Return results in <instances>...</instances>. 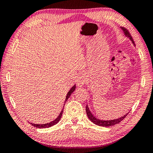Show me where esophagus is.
Masks as SVG:
<instances>
[{
  "mask_svg": "<svg viewBox=\"0 0 153 153\" xmlns=\"http://www.w3.org/2000/svg\"><path fill=\"white\" fill-rule=\"evenodd\" d=\"M86 82V74H85L84 72H82V73L79 74L78 77H77V84L79 85V86H82L84 85Z\"/></svg>",
  "mask_w": 153,
  "mask_h": 153,
  "instance_id": "esophagus-1",
  "label": "esophagus"
}]
</instances>
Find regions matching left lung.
I'll return each instance as SVG.
<instances>
[{
    "label": "left lung",
    "mask_w": 153,
    "mask_h": 153,
    "mask_svg": "<svg viewBox=\"0 0 153 153\" xmlns=\"http://www.w3.org/2000/svg\"><path fill=\"white\" fill-rule=\"evenodd\" d=\"M121 30H123V32L125 33V35L127 36V37H128L130 40L132 42V43L134 45V40H133V38L131 37V36L130 35V33L128 32V30L126 29L125 27H121ZM86 114L88 115V117L90 119V120L92 121V122L94 123V124L97 126H102V127H109V126H113L114 125H115V124H117L120 122H121V121L123 120H124V118H125L127 115H128V113L126 114V115H124L122 117H121L118 119H116V120H99V119H97V117L94 116L92 114V113L90 112V111L88 108V106L86 105Z\"/></svg>",
    "instance_id": "obj_1"
}]
</instances>
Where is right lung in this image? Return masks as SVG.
<instances>
[{
    "mask_svg": "<svg viewBox=\"0 0 153 153\" xmlns=\"http://www.w3.org/2000/svg\"><path fill=\"white\" fill-rule=\"evenodd\" d=\"M76 85H74V86L70 89V90H69V91L68 92V93H67V94L66 96V98H65V102L67 101V99H68V98H69V97H70L71 94V93L74 92L75 89H76ZM63 108L61 111V113L59 115L58 117H56L54 121H51V122H49V123H45V124H36V123H30V124L32 126H34V127H36V128H49V127H51V126H53L54 125H55V124L57 123L59 121H60L61 118V116H62V114H63Z\"/></svg>",
    "mask_w": 153,
    "mask_h": 153,
    "instance_id": "obj_1",
    "label": "right lung"
}]
</instances>
